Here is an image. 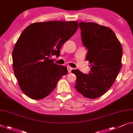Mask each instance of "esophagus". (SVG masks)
I'll return each instance as SVG.
<instances>
[{
    "label": "esophagus",
    "instance_id": "1",
    "mask_svg": "<svg viewBox=\"0 0 133 133\" xmlns=\"http://www.w3.org/2000/svg\"><path fill=\"white\" fill-rule=\"evenodd\" d=\"M71 70H72V68L70 67H67V70H68L69 73H71Z\"/></svg>",
    "mask_w": 133,
    "mask_h": 133
}]
</instances>
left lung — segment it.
Returning a JSON list of instances; mask_svg holds the SVG:
<instances>
[{"label":"left lung","instance_id":"1","mask_svg":"<svg viewBox=\"0 0 133 133\" xmlns=\"http://www.w3.org/2000/svg\"><path fill=\"white\" fill-rule=\"evenodd\" d=\"M82 39L87 48L86 60L90 63L88 75L72 70L76 76V89L83 96L98 98L114 83L122 67L123 48L114 32L108 27L94 22L79 23Z\"/></svg>","mask_w":133,"mask_h":133}]
</instances>
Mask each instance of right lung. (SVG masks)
Returning <instances> with one entry per match:
<instances>
[{
    "mask_svg": "<svg viewBox=\"0 0 133 133\" xmlns=\"http://www.w3.org/2000/svg\"><path fill=\"white\" fill-rule=\"evenodd\" d=\"M77 21L35 22L21 34L12 52L14 74L22 92L32 99H41L54 89L67 73L66 66L53 62L60 49L78 29Z\"/></svg>",
    "mask_w": 133,
    "mask_h": 133,
    "instance_id": "1",
    "label": "right lung"
}]
</instances>
